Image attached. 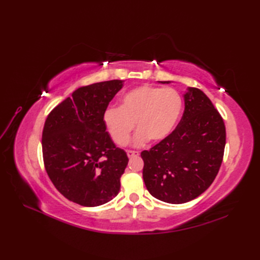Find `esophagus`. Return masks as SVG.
<instances>
[{
	"instance_id": "esophagus-1",
	"label": "esophagus",
	"mask_w": 260,
	"mask_h": 260,
	"mask_svg": "<svg viewBox=\"0 0 260 260\" xmlns=\"http://www.w3.org/2000/svg\"><path fill=\"white\" fill-rule=\"evenodd\" d=\"M127 155H128L129 158H135V157H139L140 153L138 151H128Z\"/></svg>"
}]
</instances>
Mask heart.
Here are the masks:
<instances>
[{
	"instance_id": "1",
	"label": "heart",
	"mask_w": 260,
	"mask_h": 260,
	"mask_svg": "<svg viewBox=\"0 0 260 260\" xmlns=\"http://www.w3.org/2000/svg\"><path fill=\"white\" fill-rule=\"evenodd\" d=\"M182 106L176 90L143 85L125 93L119 107L106 109L103 121L108 135L119 146L129 142L135 123L139 130L135 138L137 145L148 139L160 142L175 130Z\"/></svg>"
}]
</instances>
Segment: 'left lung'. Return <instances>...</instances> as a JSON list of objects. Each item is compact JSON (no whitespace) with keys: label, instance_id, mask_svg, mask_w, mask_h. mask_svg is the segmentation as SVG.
I'll list each match as a JSON object with an SVG mask.
<instances>
[{"label":"left lung","instance_id":"1","mask_svg":"<svg viewBox=\"0 0 260 260\" xmlns=\"http://www.w3.org/2000/svg\"><path fill=\"white\" fill-rule=\"evenodd\" d=\"M184 106L171 135L141 153L147 191L169 204L190 202L205 192L218 175L224 153V122L206 94L188 88Z\"/></svg>","mask_w":260,"mask_h":260}]
</instances>
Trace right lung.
Masks as SVG:
<instances>
[{"label": "right lung", "instance_id": "1", "mask_svg": "<svg viewBox=\"0 0 260 260\" xmlns=\"http://www.w3.org/2000/svg\"><path fill=\"white\" fill-rule=\"evenodd\" d=\"M122 84V80H111L81 86L45 120V170L58 192L81 206L103 205L119 193L129 158L114 144L103 116Z\"/></svg>", "mask_w": 260, "mask_h": 260}]
</instances>
